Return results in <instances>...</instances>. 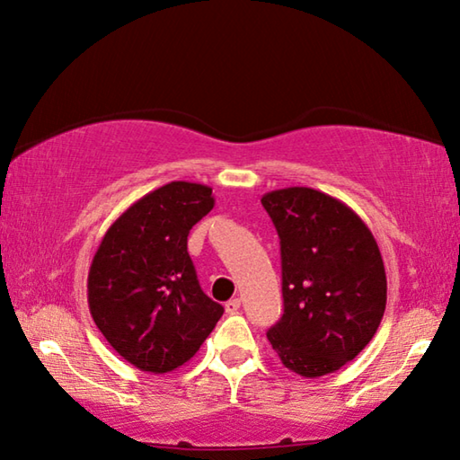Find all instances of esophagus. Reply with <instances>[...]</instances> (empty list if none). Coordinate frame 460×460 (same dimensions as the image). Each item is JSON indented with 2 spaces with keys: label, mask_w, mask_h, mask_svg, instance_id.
<instances>
[{
  "label": "esophagus",
  "mask_w": 460,
  "mask_h": 460,
  "mask_svg": "<svg viewBox=\"0 0 460 460\" xmlns=\"http://www.w3.org/2000/svg\"><path fill=\"white\" fill-rule=\"evenodd\" d=\"M238 310H240V299L238 297L230 299L228 304H226V312H228V314H236Z\"/></svg>",
  "instance_id": "esophagus-1"
}]
</instances>
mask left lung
Returning <instances> with one entry per match:
<instances>
[{"label":"left lung","mask_w":460,"mask_h":460,"mask_svg":"<svg viewBox=\"0 0 460 460\" xmlns=\"http://www.w3.org/2000/svg\"><path fill=\"white\" fill-rule=\"evenodd\" d=\"M281 240L283 315L267 338L283 367L322 377L377 332L387 277L377 240L341 199L310 187L262 195Z\"/></svg>","instance_id":"left-lung-1"}]
</instances>
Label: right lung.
I'll return each instance as SVG.
<instances>
[{
    "mask_svg": "<svg viewBox=\"0 0 460 460\" xmlns=\"http://www.w3.org/2000/svg\"><path fill=\"white\" fill-rule=\"evenodd\" d=\"M212 208V187L171 181L134 201L97 246L89 312L111 349L140 371L185 365L222 318L187 252L190 230Z\"/></svg>",
    "mask_w": 460,
    "mask_h": 460,
    "instance_id": "right-lung-1",
    "label": "right lung"
}]
</instances>
